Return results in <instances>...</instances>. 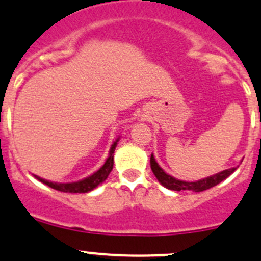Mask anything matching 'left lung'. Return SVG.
<instances>
[{
  "label": "left lung",
  "mask_w": 261,
  "mask_h": 261,
  "mask_svg": "<svg viewBox=\"0 0 261 261\" xmlns=\"http://www.w3.org/2000/svg\"><path fill=\"white\" fill-rule=\"evenodd\" d=\"M150 164H151V170L153 175H155L156 179L159 180V182H160L163 186L170 189V190H175V191L191 190V191H195V193L214 188V186L218 185L219 182H221V181L226 179V177H229L230 175L237 170V167H231V169H226L224 170V171L219 172V174L213 175V176H209V177H205V179L202 180L195 181V182H188V181L177 180L175 179V177L167 175L166 172L159 166V164L156 163L153 155H151V158H150Z\"/></svg>",
  "instance_id": "left-lung-1"
}]
</instances>
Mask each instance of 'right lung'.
Wrapping results in <instances>:
<instances>
[{
    "label": "right lung",
    "instance_id": "add662e5",
    "mask_svg": "<svg viewBox=\"0 0 261 261\" xmlns=\"http://www.w3.org/2000/svg\"><path fill=\"white\" fill-rule=\"evenodd\" d=\"M119 142V139L112 144L111 149H110V155L106 160V163L103 164L102 167H100V170L92 174L91 176L86 177V179L77 181V182H68V184H57V182H51L45 179H41L35 175L37 180H40L41 182H43L45 185L50 186V188L55 189V190H59L61 193H89V191L94 190L96 186H98L100 184H102L103 181L108 179L109 174L111 172L112 166H114V151L116 149V145Z\"/></svg>",
    "mask_w": 261,
    "mask_h": 261
}]
</instances>
